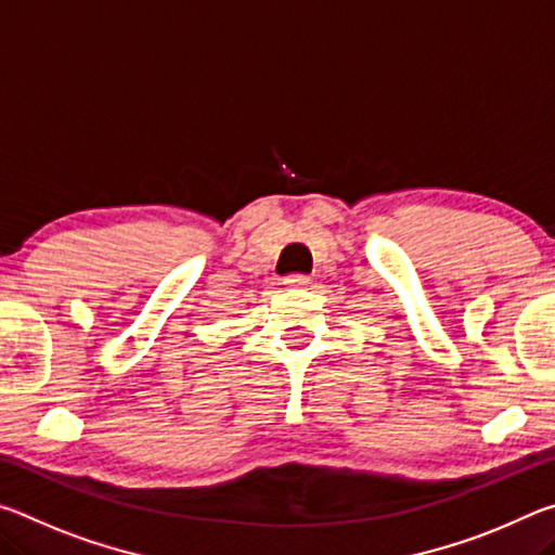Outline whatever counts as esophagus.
<instances>
[{
  "instance_id": "34e87169",
  "label": "esophagus",
  "mask_w": 555,
  "mask_h": 555,
  "mask_svg": "<svg viewBox=\"0 0 555 555\" xmlns=\"http://www.w3.org/2000/svg\"><path fill=\"white\" fill-rule=\"evenodd\" d=\"M284 284H286L288 288H308V286H311V276H306V274H291V276L284 279Z\"/></svg>"
}]
</instances>
